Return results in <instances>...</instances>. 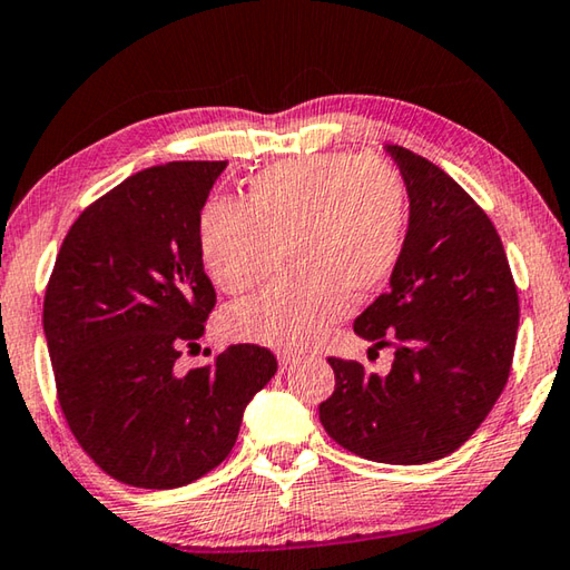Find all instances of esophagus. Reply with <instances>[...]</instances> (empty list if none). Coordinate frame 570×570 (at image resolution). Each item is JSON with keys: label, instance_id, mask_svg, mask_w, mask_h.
<instances>
[{"label": "esophagus", "instance_id": "obj_1", "mask_svg": "<svg viewBox=\"0 0 570 570\" xmlns=\"http://www.w3.org/2000/svg\"><path fill=\"white\" fill-rule=\"evenodd\" d=\"M277 361H279V367L287 371V367H293L297 361H301V357L293 355V353H277Z\"/></svg>", "mask_w": 570, "mask_h": 570}]
</instances>
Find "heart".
<instances>
[{
	"label": "heart",
	"mask_w": 570,
	"mask_h": 570,
	"mask_svg": "<svg viewBox=\"0 0 570 570\" xmlns=\"http://www.w3.org/2000/svg\"><path fill=\"white\" fill-rule=\"evenodd\" d=\"M405 239V185L381 159L347 153L269 165L249 179L247 203H213L199 217V257L227 293L273 273L282 245L295 263L265 291L225 313L237 341L303 351L345 313L351 293L381 287Z\"/></svg>",
	"instance_id": "heart-1"
}]
</instances>
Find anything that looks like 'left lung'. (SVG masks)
<instances>
[{"label": "left lung", "mask_w": 570, "mask_h": 570, "mask_svg": "<svg viewBox=\"0 0 570 570\" xmlns=\"http://www.w3.org/2000/svg\"><path fill=\"white\" fill-rule=\"evenodd\" d=\"M411 199L391 287L355 333L391 345L387 375L327 357L335 391L321 423L367 461L421 465L458 451L493 411L511 373L518 291L495 227L475 199L411 149L385 145Z\"/></svg>", "instance_id": "1"}]
</instances>
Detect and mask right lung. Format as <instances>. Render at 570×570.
Wrapping results in <instances>:
<instances>
[{
  "mask_svg": "<svg viewBox=\"0 0 570 570\" xmlns=\"http://www.w3.org/2000/svg\"><path fill=\"white\" fill-rule=\"evenodd\" d=\"M225 167L167 163L127 177L75 219L49 277L59 405L85 453L127 485L167 491L213 471L277 373L275 355L249 343L177 371L215 307L199 213Z\"/></svg>",
  "mask_w": 570,
  "mask_h": 570,
  "instance_id": "1",
  "label": "right lung"
}]
</instances>
